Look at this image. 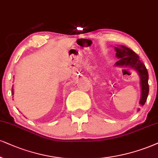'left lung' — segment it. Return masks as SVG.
<instances>
[{"label": "left lung", "mask_w": 158, "mask_h": 158, "mask_svg": "<svg viewBox=\"0 0 158 158\" xmlns=\"http://www.w3.org/2000/svg\"><path fill=\"white\" fill-rule=\"evenodd\" d=\"M116 56L118 59V61L115 64L116 66L119 67H129L135 69L141 80V96L139 104L143 106L147 101L148 94H149V84L148 79L149 75L145 65L140 60L139 56L135 53L133 50L125 46L121 45L119 48L115 47ZM140 108L138 109L139 110Z\"/></svg>", "instance_id": "8db88e82"}]
</instances>
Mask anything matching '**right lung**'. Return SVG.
I'll list each match as a JSON object with an SVG mask.
<instances>
[{
    "instance_id": "right-lung-1",
    "label": "right lung",
    "mask_w": 158,
    "mask_h": 158,
    "mask_svg": "<svg viewBox=\"0 0 158 158\" xmlns=\"http://www.w3.org/2000/svg\"><path fill=\"white\" fill-rule=\"evenodd\" d=\"M11 94H12V95H14V90H13V86H12V89H11Z\"/></svg>"
}]
</instances>
